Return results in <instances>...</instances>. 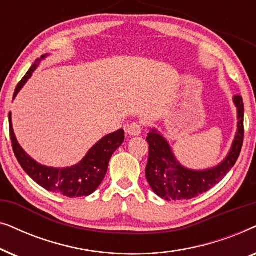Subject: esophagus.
Masks as SVG:
<instances>
[{
	"label": "esophagus",
	"mask_w": 256,
	"mask_h": 256,
	"mask_svg": "<svg viewBox=\"0 0 256 256\" xmlns=\"http://www.w3.org/2000/svg\"><path fill=\"white\" fill-rule=\"evenodd\" d=\"M124 130H126V132H127L128 135L138 136V135L141 134L142 128H141V124H140L138 122H132V124L126 126Z\"/></svg>",
	"instance_id": "obj_1"
}]
</instances>
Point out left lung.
<instances>
[{
  "label": "left lung",
  "mask_w": 256,
  "mask_h": 256,
  "mask_svg": "<svg viewBox=\"0 0 256 256\" xmlns=\"http://www.w3.org/2000/svg\"><path fill=\"white\" fill-rule=\"evenodd\" d=\"M238 110V130L228 155L219 166L206 170H190L178 162L169 143L156 129L146 136L149 157L146 168V180L152 191L166 200L191 199L208 191L228 174L236 164L244 143L242 98H233Z\"/></svg>",
  "instance_id": "obj_1"
}]
</instances>
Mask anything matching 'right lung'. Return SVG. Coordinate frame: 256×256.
<instances>
[{
	"label": "right lung",
	"mask_w": 256,
	"mask_h": 256,
	"mask_svg": "<svg viewBox=\"0 0 256 256\" xmlns=\"http://www.w3.org/2000/svg\"><path fill=\"white\" fill-rule=\"evenodd\" d=\"M48 54L42 56L40 59H37L34 62L29 71L26 72V74L23 76V79L17 85L15 93H14V99H15L17 93L22 90L24 84L28 82L32 72L37 68L40 62ZM9 130L14 154H15L16 158L20 166L23 168V170L45 190L54 192V194H60L70 198L90 196L99 188L101 182L106 176L108 163H110L112 155L124 141V129H118L112 134L106 135L99 142L96 143L78 164L59 169V168L42 166L24 152L22 146L17 142L15 134H14L12 114L10 113Z\"/></svg>",
	"instance_id": "obj_1"
}]
</instances>
